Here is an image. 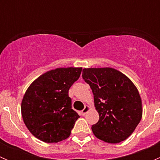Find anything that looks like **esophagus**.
Here are the masks:
<instances>
[{"instance_id":"1","label":"esophagus","mask_w":160,"mask_h":160,"mask_svg":"<svg viewBox=\"0 0 160 160\" xmlns=\"http://www.w3.org/2000/svg\"><path fill=\"white\" fill-rule=\"evenodd\" d=\"M89 110H90V107H89V106H85L84 108H83V111H81V114L83 116H84L85 114H86L87 113H88V111H89Z\"/></svg>"}]
</instances>
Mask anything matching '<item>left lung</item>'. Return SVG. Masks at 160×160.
I'll return each mask as SVG.
<instances>
[{
    "instance_id": "1",
    "label": "left lung",
    "mask_w": 160,
    "mask_h": 160,
    "mask_svg": "<svg viewBox=\"0 0 160 160\" xmlns=\"http://www.w3.org/2000/svg\"><path fill=\"white\" fill-rule=\"evenodd\" d=\"M82 77L90 85L99 121L92 125L95 136L118 143L130 136L142 118V100L132 81L112 68L83 69Z\"/></svg>"
}]
</instances>
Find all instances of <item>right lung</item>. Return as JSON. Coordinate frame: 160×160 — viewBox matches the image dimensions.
Here are the masks:
<instances>
[{
    "label": "right lung",
    "mask_w": 160,
    "mask_h": 160,
    "mask_svg": "<svg viewBox=\"0 0 160 160\" xmlns=\"http://www.w3.org/2000/svg\"><path fill=\"white\" fill-rule=\"evenodd\" d=\"M82 68H57L40 76L25 92L22 114L35 137L45 142H58L70 135L79 114L72 109L70 87Z\"/></svg>",
    "instance_id": "add662e5"
}]
</instances>
